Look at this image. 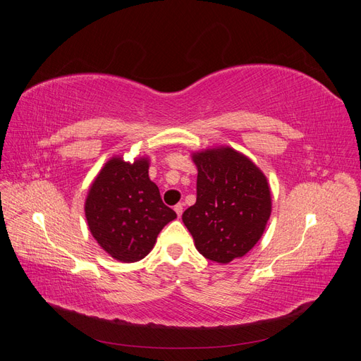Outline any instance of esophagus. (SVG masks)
<instances>
[{
	"instance_id": "34e87169",
	"label": "esophagus",
	"mask_w": 361,
	"mask_h": 361,
	"mask_svg": "<svg viewBox=\"0 0 361 361\" xmlns=\"http://www.w3.org/2000/svg\"><path fill=\"white\" fill-rule=\"evenodd\" d=\"M174 212L178 214V216H180L182 212H183V204H182V203H178L176 206H174Z\"/></svg>"
}]
</instances>
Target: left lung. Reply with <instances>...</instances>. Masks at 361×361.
<instances>
[{
  "label": "left lung",
  "mask_w": 361,
  "mask_h": 361,
  "mask_svg": "<svg viewBox=\"0 0 361 361\" xmlns=\"http://www.w3.org/2000/svg\"><path fill=\"white\" fill-rule=\"evenodd\" d=\"M197 200L182 214L195 248L206 259L228 264L243 257L264 235L271 191L253 161L228 146L192 154Z\"/></svg>",
  "instance_id": "1"
}]
</instances>
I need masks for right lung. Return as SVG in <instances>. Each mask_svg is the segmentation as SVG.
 I'll return each instance as SVG.
<instances>
[{
	"instance_id": "1",
	"label": "right lung",
	"mask_w": 361,
	"mask_h": 361,
	"mask_svg": "<svg viewBox=\"0 0 361 361\" xmlns=\"http://www.w3.org/2000/svg\"><path fill=\"white\" fill-rule=\"evenodd\" d=\"M84 211L97 244L126 264L147 256L162 227L176 218L149 178L147 158L108 161L92 183Z\"/></svg>"
}]
</instances>
